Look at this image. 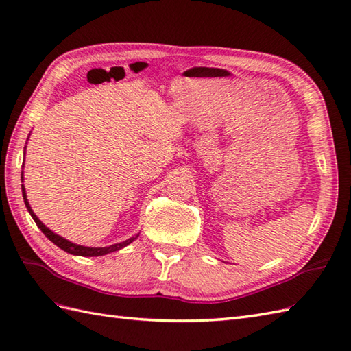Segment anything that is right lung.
Returning <instances> with one entry per match:
<instances>
[{
    "label": "right lung",
    "mask_w": 351,
    "mask_h": 351,
    "mask_svg": "<svg viewBox=\"0 0 351 351\" xmlns=\"http://www.w3.org/2000/svg\"><path fill=\"white\" fill-rule=\"evenodd\" d=\"M22 195H23V202H25V206H27V209H28V213L31 214L32 219H34L36 224L38 226V229L42 230V232L45 233L46 238H47L49 241H51V242H53L56 247H60L61 250L70 252V254H75V256H84V257H97V256H104V254H108V252H113V251H118V250H121V248L127 247L128 243H132V242L137 238V236H133V238H130V239H127V241H124V242L115 243V245H110V247H103V248H91V247L76 245V243H71L70 241L61 238V236H58V234H55L52 230H49L47 227H46L42 221H40V219L36 217V214L32 213V209H31L29 203H28L27 193H25V189H23V185H22Z\"/></svg>",
    "instance_id": "obj_1"
}]
</instances>
